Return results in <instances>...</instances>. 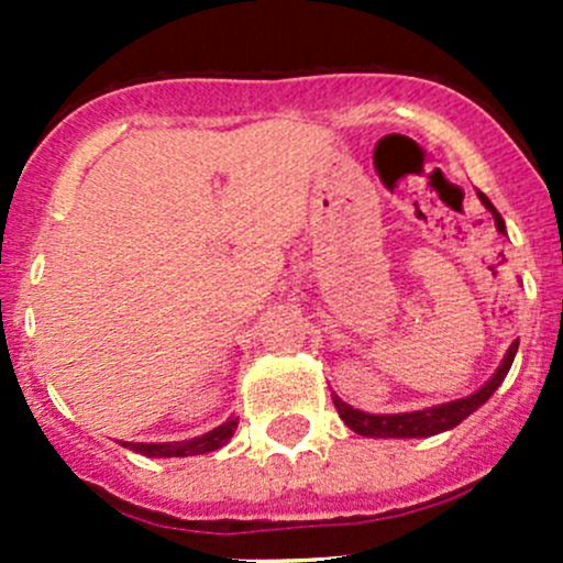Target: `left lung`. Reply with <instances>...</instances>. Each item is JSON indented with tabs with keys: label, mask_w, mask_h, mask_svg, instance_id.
<instances>
[{
	"label": "left lung",
	"mask_w": 563,
	"mask_h": 563,
	"mask_svg": "<svg viewBox=\"0 0 563 563\" xmlns=\"http://www.w3.org/2000/svg\"><path fill=\"white\" fill-rule=\"evenodd\" d=\"M476 196H479V201L485 203L487 212L493 214V220H496V229L501 231V234H507L504 218L498 214V209L493 207L490 198L479 190H476ZM515 354H518V340L509 345V351L504 354L498 371L493 373V376L487 378L479 389L471 391V395H465V397H460V400L441 402V406L422 408V411L367 413V411H360V408L349 406V402H343L338 395H334V391H332V402H334V408H338L340 419H343V422L349 424L354 433L367 435V439H428V435H439V433H444V430L457 428L465 417H471L476 408L485 406V402L490 400L493 391L501 387V382L507 378L509 367H512V362H515Z\"/></svg>",
	"instance_id": "8db88e82"
}]
</instances>
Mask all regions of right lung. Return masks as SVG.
<instances>
[{
  "label": "right lung",
  "instance_id": "add662e5",
  "mask_svg": "<svg viewBox=\"0 0 563 563\" xmlns=\"http://www.w3.org/2000/svg\"><path fill=\"white\" fill-rule=\"evenodd\" d=\"M236 422H240V419L231 417V419H225L223 424H218L214 430H209V433L198 435V439H187V441H166V444H135V441H119V444L128 446V450H133V452H139V455H146V457L207 455V452H214V450H220V446L229 444L231 435H234V430H236Z\"/></svg>",
  "mask_w": 563,
  "mask_h": 563
}]
</instances>
